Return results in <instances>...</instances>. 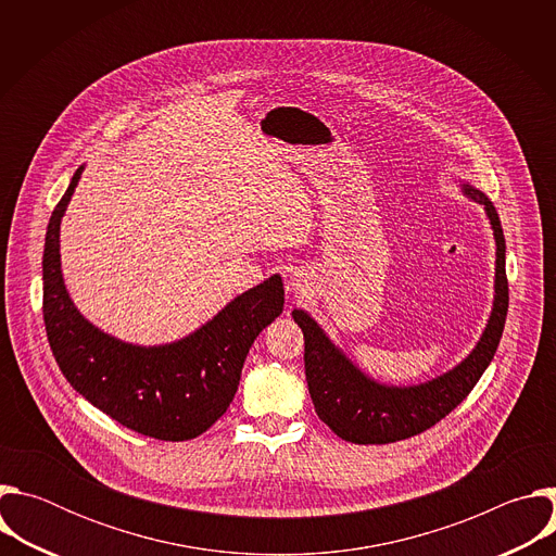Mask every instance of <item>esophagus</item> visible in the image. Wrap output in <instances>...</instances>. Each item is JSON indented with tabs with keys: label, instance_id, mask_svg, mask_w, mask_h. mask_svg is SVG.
<instances>
[{
	"label": "esophagus",
	"instance_id": "34e87169",
	"mask_svg": "<svg viewBox=\"0 0 556 556\" xmlns=\"http://www.w3.org/2000/svg\"><path fill=\"white\" fill-rule=\"evenodd\" d=\"M301 281H303V279H301V275H294V279H292V286H294V288H301Z\"/></svg>",
	"mask_w": 556,
	"mask_h": 556
}]
</instances>
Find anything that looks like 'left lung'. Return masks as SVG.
Masks as SVG:
<instances>
[{"mask_svg": "<svg viewBox=\"0 0 556 556\" xmlns=\"http://www.w3.org/2000/svg\"><path fill=\"white\" fill-rule=\"evenodd\" d=\"M464 191L484 204L497 240L495 305L491 321L468 358L448 374L418 387H384L361 374L324 334L303 309H294L305 341V380L319 418L343 440L354 444H387L418 435L446 418L470 389L478 384L493 361L508 314V277H506V240L493 202L464 187Z\"/></svg>", "mask_w": 556, "mask_h": 556, "instance_id": "left-lung-1", "label": "left lung"}]
</instances>
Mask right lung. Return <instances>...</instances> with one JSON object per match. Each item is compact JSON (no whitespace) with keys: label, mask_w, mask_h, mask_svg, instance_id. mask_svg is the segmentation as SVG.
<instances>
[{"label":"right lung","mask_w":556,"mask_h":556,"mask_svg":"<svg viewBox=\"0 0 556 556\" xmlns=\"http://www.w3.org/2000/svg\"><path fill=\"white\" fill-rule=\"evenodd\" d=\"M81 172L72 176L46 232L43 321L54 361L86 401L123 427L167 442L198 438L224 416L253 341L281 314V277L232 299L178 343L138 348L108 337L78 314L61 277L59 224Z\"/></svg>","instance_id":"add662e5"}]
</instances>
